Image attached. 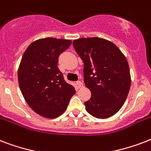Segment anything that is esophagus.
<instances>
[{"label":"esophagus","instance_id":"1","mask_svg":"<svg viewBox=\"0 0 151 151\" xmlns=\"http://www.w3.org/2000/svg\"><path fill=\"white\" fill-rule=\"evenodd\" d=\"M77 85H78V88H82L83 87V83L81 82V81H80L77 82Z\"/></svg>","mask_w":151,"mask_h":151}]
</instances>
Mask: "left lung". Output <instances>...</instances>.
<instances>
[{"label": "left lung", "instance_id": "8db88e82", "mask_svg": "<svg viewBox=\"0 0 151 151\" xmlns=\"http://www.w3.org/2000/svg\"><path fill=\"white\" fill-rule=\"evenodd\" d=\"M84 63V82L92 92L85 110L93 117L104 119L120 110L131 86V74L126 57L111 41L100 37L73 41Z\"/></svg>", "mask_w": 151, "mask_h": 151}]
</instances>
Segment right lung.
<instances>
[{"label":"right lung","mask_w":151,"mask_h":151,"mask_svg":"<svg viewBox=\"0 0 151 151\" xmlns=\"http://www.w3.org/2000/svg\"><path fill=\"white\" fill-rule=\"evenodd\" d=\"M71 40L46 37L32 42L25 51L18 69L20 91L29 106L41 117L55 118L63 114L75 94L57 66L62 52Z\"/></svg>","instance_id":"right-lung-1"}]
</instances>
